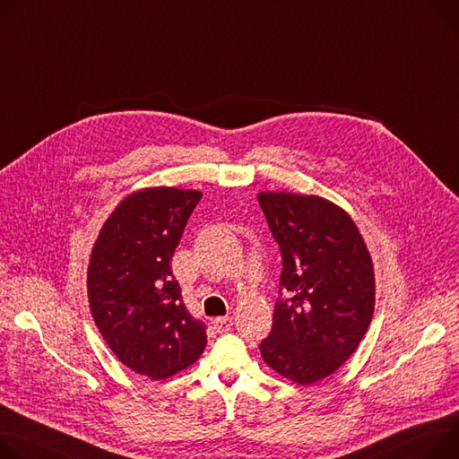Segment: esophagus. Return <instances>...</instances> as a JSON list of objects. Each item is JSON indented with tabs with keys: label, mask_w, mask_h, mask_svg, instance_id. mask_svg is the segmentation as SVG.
Masks as SVG:
<instances>
[{
	"label": "esophagus",
	"mask_w": 459,
	"mask_h": 459,
	"mask_svg": "<svg viewBox=\"0 0 459 459\" xmlns=\"http://www.w3.org/2000/svg\"><path fill=\"white\" fill-rule=\"evenodd\" d=\"M214 329L218 331V333H227V331H230V327H232V318L230 316H220V318H214Z\"/></svg>",
	"instance_id": "obj_1"
}]
</instances>
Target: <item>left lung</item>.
Instances as JSON below:
<instances>
[{"label":"left lung","instance_id":"8db88e82","mask_svg":"<svg viewBox=\"0 0 459 459\" xmlns=\"http://www.w3.org/2000/svg\"><path fill=\"white\" fill-rule=\"evenodd\" d=\"M258 203L281 255L273 329L260 351L285 379L313 385L366 335L375 306L371 258L337 204L285 192H262Z\"/></svg>","mask_w":459,"mask_h":459}]
</instances>
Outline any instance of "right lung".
I'll use <instances>...</instances> for the list:
<instances>
[{
    "mask_svg": "<svg viewBox=\"0 0 459 459\" xmlns=\"http://www.w3.org/2000/svg\"><path fill=\"white\" fill-rule=\"evenodd\" d=\"M197 190L148 188L124 199L104 223L88 269L91 313L118 360L150 379L194 364L204 325L186 311L172 256Z\"/></svg>",
    "mask_w": 459,
    "mask_h": 459,
    "instance_id": "obj_1",
    "label": "right lung"
}]
</instances>
